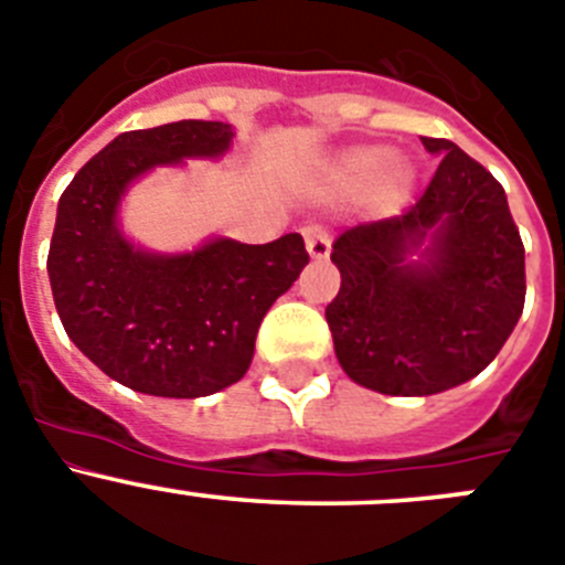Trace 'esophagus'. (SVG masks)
<instances>
[{
	"label": "esophagus",
	"mask_w": 565,
	"mask_h": 565,
	"mask_svg": "<svg viewBox=\"0 0 565 565\" xmlns=\"http://www.w3.org/2000/svg\"><path fill=\"white\" fill-rule=\"evenodd\" d=\"M303 242H307V253L315 258V262H323L329 258V250H332V238L320 225L303 227Z\"/></svg>",
	"instance_id": "esophagus-1"
}]
</instances>
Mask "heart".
<instances>
[{"label":"heart","instance_id":"heart-1","mask_svg":"<svg viewBox=\"0 0 565 565\" xmlns=\"http://www.w3.org/2000/svg\"><path fill=\"white\" fill-rule=\"evenodd\" d=\"M332 182L345 194L365 191L377 182L380 200L396 205L408 196L411 185H414V171L405 162H391V149L385 146H358L334 162Z\"/></svg>","mask_w":565,"mask_h":565}]
</instances>
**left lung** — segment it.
<instances>
[{
    "instance_id": "left-lung-1",
    "label": "left lung",
    "mask_w": 565,
    "mask_h": 565,
    "mask_svg": "<svg viewBox=\"0 0 565 565\" xmlns=\"http://www.w3.org/2000/svg\"><path fill=\"white\" fill-rule=\"evenodd\" d=\"M422 146L441 162L416 205L349 227L332 245L334 354L354 383L391 396L439 394L481 374L526 298L501 182L445 137Z\"/></svg>"
}]
</instances>
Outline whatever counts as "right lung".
Masks as SVG:
<instances>
[{"instance_id": "obj_1", "label": "right lung", "mask_w": 565, "mask_h": 565, "mask_svg": "<svg viewBox=\"0 0 565 565\" xmlns=\"http://www.w3.org/2000/svg\"><path fill=\"white\" fill-rule=\"evenodd\" d=\"M231 140L220 120L124 131L61 194L47 256L55 309L70 340L126 388L194 399L238 383L262 318L309 264L301 233L270 245L213 238L180 256L124 238L118 205L137 177L220 157Z\"/></svg>"}]
</instances>
